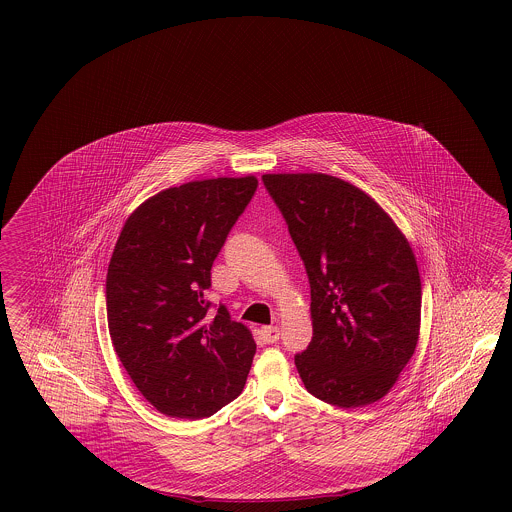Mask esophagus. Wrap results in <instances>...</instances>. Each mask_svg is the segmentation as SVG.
<instances>
[{
  "instance_id": "1",
  "label": "esophagus",
  "mask_w": 512,
  "mask_h": 512,
  "mask_svg": "<svg viewBox=\"0 0 512 512\" xmlns=\"http://www.w3.org/2000/svg\"><path fill=\"white\" fill-rule=\"evenodd\" d=\"M261 336L266 343H276L279 340L278 326H263L261 328Z\"/></svg>"
}]
</instances>
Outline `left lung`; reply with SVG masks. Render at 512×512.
<instances>
[{"label":"left lung","instance_id":"left-lung-1","mask_svg":"<svg viewBox=\"0 0 512 512\" xmlns=\"http://www.w3.org/2000/svg\"><path fill=\"white\" fill-rule=\"evenodd\" d=\"M306 266L313 338L295 357L319 400L362 407L387 394L420 330L419 266L387 212L321 172L263 174Z\"/></svg>","mask_w":512,"mask_h":512}]
</instances>
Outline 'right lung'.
I'll return each instance as SVG.
<instances>
[{"label": "right lung", "instance_id": "add662e5", "mask_svg": "<svg viewBox=\"0 0 512 512\" xmlns=\"http://www.w3.org/2000/svg\"><path fill=\"white\" fill-rule=\"evenodd\" d=\"M257 178L169 187L127 217L107 272L114 351L140 394L163 415L204 419L242 392L255 355L246 326L204 291Z\"/></svg>", "mask_w": 512, "mask_h": 512}]
</instances>
